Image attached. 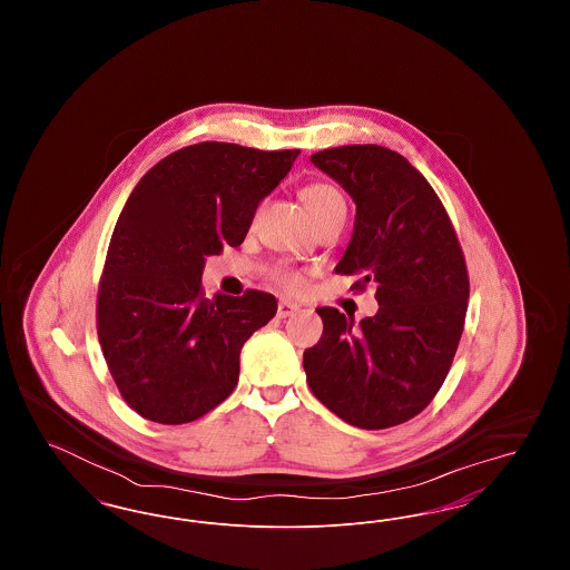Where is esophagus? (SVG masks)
Instances as JSON below:
<instances>
[{"instance_id": "1", "label": "esophagus", "mask_w": 570, "mask_h": 570, "mask_svg": "<svg viewBox=\"0 0 570 570\" xmlns=\"http://www.w3.org/2000/svg\"><path fill=\"white\" fill-rule=\"evenodd\" d=\"M297 309V303H291V301H279V303H277V316H279V318H288V316H293Z\"/></svg>"}]
</instances>
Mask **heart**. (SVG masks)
<instances>
[{
    "label": "heart",
    "instance_id": "1",
    "mask_svg": "<svg viewBox=\"0 0 570 570\" xmlns=\"http://www.w3.org/2000/svg\"><path fill=\"white\" fill-rule=\"evenodd\" d=\"M301 196H303V203H305L309 216L314 217L316 224L325 222L328 217L346 214L342 194L328 184H312L303 190ZM269 277H272L273 284H277L286 293H297L303 288V275L286 265H275L269 272Z\"/></svg>",
    "mask_w": 570,
    "mask_h": 570
}]
</instances>
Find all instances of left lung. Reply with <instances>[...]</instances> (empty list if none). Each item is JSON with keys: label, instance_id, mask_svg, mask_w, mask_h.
Listing matches in <instances>:
<instances>
[{"label": "left lung", "instance_id": "obj_1", "mask_svg": "<svg viewBox=\"0 0 570 570\" xmlns=\"http://www.w3.org/2000/svg\"><path fill=\"white\" fill-rule=\"evenodd\" d=\"M356 205L335 273L376 286L379 312L354 325L318 307L323 337L303 353L312 393L361 430L406 423L434 400L460 346L470 297L455 228L428 179L397 151L346 145L314 154Z\"/></svg>", "mask_w": 570, "mask_h": 570}]
</instances>
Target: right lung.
Instances as JSON below:
<instances>
[{"label": "right lung", "mask_w": 570, "mask_h": 570, "mask_svg": "<svg viewBox=\"0 0 570 570\" xmlns=\"http://www.w3.org/2000/svg\"><path fill=\"white\" fill-rule=\"evenodd\" d=\"M297 156L207 140L136 184L110 237L96 323L110 376L142 419L190 423L235 391L242 348L277 301L263 291L205 297V258L244 244Z\"/></svg>", "instance_id": "1"}]
</instances>
